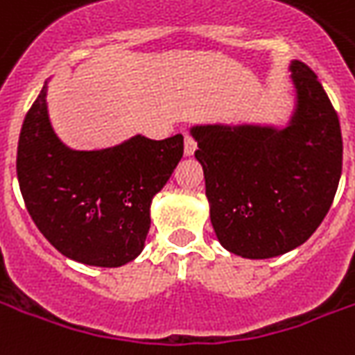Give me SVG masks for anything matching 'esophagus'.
<instances>
[{
    "label": "esophagus",
    "instance_id": "obj_1",
    "mask_svg": "<svg viewBox=\"0 0 355 355\" xmlns=\"http://www.w3.org/2000/svg\"><path fill=\"white\" fill-rule=\"evenodd\" d=\"M196 148H198V144H196V141L186 133L184 135V156H193V152H196Z\"/></svg>",
    "mask_w": 355,
    "mask_h": 355
}]
</instances>
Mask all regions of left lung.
I'll list each match as a JSON object with an SVG mask.
<instances>
[{"mask_svg":"<svg viewBox=\"0 0 355 355\" xmlns=\"http://www.w3.org/2000/svg\"><path fill=\"white\" fill-rule=\"evenodd\" d=\"M293 111L284 125H191L211 224L225 250L267 259L322 224L343 171L340 124L314 71L291 60Z\"/></svg>","mask_w":355,"mask_h":355,"instance_id":"8db88e82","label":"left lung"}]
</instances>
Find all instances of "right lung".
Listing matches in <instances>:
<instances>
[{
    "mask_svg": "<svg viewBox=\"0 0 355 355\" xmlns=\"http://www.w3.org/2000/svg\"><path fill=\"white\" fill-rule=\"evenodd\" d=\"M49 80L24 118L17 173L24 203L65 258L120 267L143 252L150 205L182 157L184 137L133 135L99 150H75L49 116Z\"/></svg>",
    "mask_w": 355,
    "mask_h": 355,
    "instance_id": "right-lung-1",
    "label": "right lung"
}]
</instances>
